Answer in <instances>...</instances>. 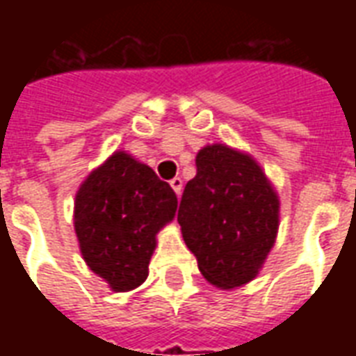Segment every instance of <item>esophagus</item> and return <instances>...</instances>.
Masks as SVG:
<instances>
[{
    "mask_svg": "<svg viewBox=\"0 0 356 356\" xmlns=\"http://www.w3.org/2000/svg\"><path fill=\"white\" fill-rule=\"evenodd\" d=\"M170 185H171V188L175 191V194L179 196V194H181V191H183V181H181L179 177H175V179H171Z\"/></svg>",
    "mask_w": 356,
    "mask_h": 356,
    "instance_id": "esophagus-1",
    "label": "esophagus"
}]
</instances>
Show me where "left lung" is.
<instances>
[{
	"instance_id": "left-lung-1",
	"label": "left lung",
	"mask_w": 356,
	"mask_h": 356,
	"mask_svg": "<svg viewBox=\"0 0 356 356\" xmlns=\"http://www.w3.org/2000/svg\"><path fill=\"white\" fill-rule=\"evenodd\" d=\"M177 221L204 278L232 290L252 282L267 261L280 198L254 156L213 143L196 154V177L186 183Z\"/></svg>"
}]
</instances>
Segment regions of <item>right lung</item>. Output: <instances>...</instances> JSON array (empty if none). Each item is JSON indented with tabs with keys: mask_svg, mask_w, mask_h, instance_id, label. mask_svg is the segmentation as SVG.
<instances>
[{
	"mask_svg": "<svg viewBox=\"0 0 356 356\" xmlns=\"http://www.w3.org/2000/svg\"><path fill=\"white\" fill-rule=\"evenodd\" d=\"M177 196L152 168L116 150L76 193L74 231L83 261L112 291L147 280L156 234L175 219Z\"/></svg>",
	"mask_w": 356,
	"mask_h": 356,
	"instance_id": "1",
	"label": "right lung"
}]
</instances>
